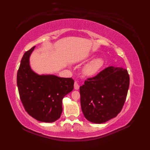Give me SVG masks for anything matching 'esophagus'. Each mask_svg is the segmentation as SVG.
I'll return each mask as SVG.
<instances>
[{
  "label": "esophagus",
  "instance_id": "34e87169",
  "mask_svg": "<svg viewBox=\"0 0 150 150\" xmlns=\"http://www.w3.org/2000/svg\"><path fill=\"white\" fill-rule=\"evenodd\" d=\"M74 86V89L76 90H78L79 89V84L78 83L75 82Z\"/></svg>",
  "mask_w": 150,
  "mask_h": 150
}]
</instances>
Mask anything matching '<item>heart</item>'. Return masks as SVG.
Wrapping results in <instances>:
<instances>
[{"mask_svg":"<svg viewBox=\"0 0 150 150\" xmlns=\"http://www.w3.org/2000/svg\"><path fill=\"white\" fill-rule=\"evenodd\" d=\"M104 64L103 59L98 57L86 64L83 68V74L86 76H93L101 69Z\"/></svg>","mask_w":150,"mask_h":150,"instance_id":"heart-1","label":"heart"}]
</instances>
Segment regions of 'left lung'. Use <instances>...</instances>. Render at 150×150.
<instances>
[{
    "label": "left lung",
    "mask_w": 150,
    "mask_h": 150,
    "mask_svg": "<svg viewBox=\"0 0 150 150\" xmlns=\"http://www.w3.org/2000/svg\"><path fill=\"white\" fill-rule=\"evenodd\" d=\"M129 86L128 71L106 68L80 86L81 106L89 121L101 124L116 117L123 106Z\"/></svg>",
    "instance_id": "8db88e82"
}]
</instances>
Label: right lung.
<instances>
[{
  "label": "right lung",
  "instance_id": "right-lung-1",
  "mask_svg": "<svg viewBox=\"0 0 150 150\" xmlns=\"http://www.w3.org/2000/svg\"><path fill=\"white\" fill-rule=\"evenodd\" d=\"M35 46L22 57L17 72V84L22 104L35 120L52 122L61 117L62 99L74 89L72 78L53 74H39L30 65V57Z\"/></svg>",
  "mask_w": 150,
  "mask_h": 150
}]
</instances>
